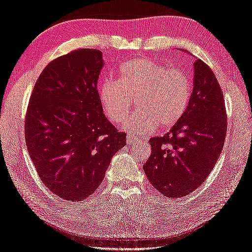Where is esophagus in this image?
Listing matches in <instances>:
<instances>
[{
	"mask_svg": "<svg viewBox=\"0 0 252 252\" xmlns=\"http://www.w3.org/2000/svg\"><path fill=\"white\" fill-rule=\"evenodd\" d=\"M137 142V138L134 137L132 135H127L126 136V145H132V144H135Z\"/></svg>",
	"mask_w": 252,
	"mask_h": 252,
	"instance_id": "esophagus-1",
	"label": "esophagus"
}]
</instances>
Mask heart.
<instances>
[{"instance_id": "obj_1", "label": "heart", "mask_w": 252, "mask_h": 252, "mask_svg": "<svg viewBox=\"0 0 252 252\" xmlns=\"http://www.w3.org/2000/svg\"><path fill=\"white\" fill-rule=\"evenodd\" d=\"M99 103L114 124L126 120L135 104L138 110L122 127L133 134H145L157 126L172 127L186 113L191 97V83L185 72L167 68L146 58L125 62L119 81L104 80L98 88Z\"/></svg>"}]
</instances>
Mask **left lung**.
Here are the masks:
<instances>
[{
  "label": "left lung",
  "mask_w": 252,
  "mask_h": 252,
  "mask_svg": "<svg viewBox=\"0 0 252 252\" xmlns=\"http://www.w3.org/2000/svg\"><path fill=\"white\" fill-rule=\"evenodd\" d=\"M193 65L188 108L164 136L149 139L151 155L143 165L151 185L171 198L188 195L206 180L226 135L225 104L218 80L201 59Z\"/></svg>",
  "instance_id": "1"
}]
</instances>
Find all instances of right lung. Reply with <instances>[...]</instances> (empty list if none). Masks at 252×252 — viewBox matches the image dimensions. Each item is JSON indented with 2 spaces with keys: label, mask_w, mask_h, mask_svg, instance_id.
<instances>
[{
  "label": "right lung",
  "mask_w": 252,
  "mask_h": 252,
  "mask_svg": "<svg viewBox=\"0 0 252 252\" xmlns=\"http://www.w3.org/2000/svg\"><path fill=\"white\" fill-rule=\"evenodd\" d=\"M97 49H76L40 73L25 119L26 144L40 180L54 194L78 202L104 179L113 156L126 145L103 114Z\"/></svg>",
  "instance_id": "add662e5"
}]
</instances>
